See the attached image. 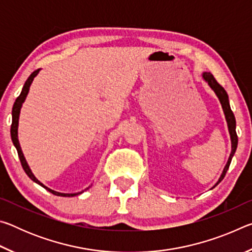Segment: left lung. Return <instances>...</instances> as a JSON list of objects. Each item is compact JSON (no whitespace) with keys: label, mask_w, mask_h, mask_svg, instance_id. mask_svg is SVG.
Returning a JSON list of instances; mask_svg holds the SVG:
<instances>
[{"label":"left lung","mask_w":252,"mask_h":252,"mask_svg":"<svg viewBox=\"0 0 252 252\" xmlns=\"http://www.w3.org/2000/svg\"><path fill=\"white\" fill-rule=\"evenodd\" d=\"M202 78L206 80V82H208V84L210 85V88L213 91H215L217 96H218L221 106H222L225 120H227V123H228V130L230 133V139H231V153H230V157L228 159L227 164H225V167L223 169V172H222V174H221V177L219 178V181L216 183V186H217L219 182L222 181V179L224 178L225 173H227L228 169H229V165H230V163H231V160H232L234 152H236V150H237L238 135L236 132V119H234L233 112L231 111V108H230L229 97H228V94H227V92H225L224 89L221 87L218 82H217V80L213 78V75L210 73V72H204V73H202Z\"/></svg>","instance_id":"8db88e82"}]
</instances>
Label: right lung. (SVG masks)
I'll list each match as a JSON object with an SVG mask.
<instances>
[{
	"label": "right lung",
	"instance_id": "right-lung-1",
	"mask_svg": "<svg viewBox=\"0 0 252 252\" xmlns=\"http://www.w3.org/2000/svg\"><path fill=\"white\" fill-rule=\"evenodd\" d=\"M40 69H37L33 72V73L29 76V79L25 81L24 83V87L22 89V92H21V94L16 97V100L13 104V109H12V125H11V138H12V142H13L14 147L16 148V150H18V155L20 158V161H21V164H22V168L25 171V173L28 174L29 178L33 180L34 182H36L37 185H40L41 187H43L44 189H46L48 191H50L51 193H53L55 195H61V197H74V195H78L80 193H82L83 191H81V192L78 193H61V192H57V191H53L51 190L50 188L45 187L43 183H41L37 179L34 177V174L32 173L31 169L29 168V165L27 163V160H25V158L23 156V152L21 150V147H20V143H19V139H18V126H19V117H20V111H21V106H22V103L25 100V97H27L29 90H30V85H31L33 79L35 78L36 74L39 73ZM89 189V188H88Z\"/></svg>",
	"mask_w": 252,
	"mask_h": 252
}]
</instances>
